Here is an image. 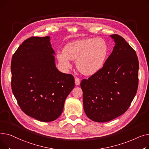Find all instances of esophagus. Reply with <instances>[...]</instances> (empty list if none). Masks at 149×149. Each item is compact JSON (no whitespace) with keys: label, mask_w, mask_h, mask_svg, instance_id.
I'll return each instance as SVG.
<instances>
[{"label":"esophagus","mask_w":149,"mask_h":149,"mask_svg":"<svg viewBox=\"0 0 149 149\" xmlns=\"http://www.w3.org/2000/svg\"><path fill=\"white\" fill-rule=\"evenodd\" d=\"M80 82H81V80L80 79H79L78 77L75 78V83L77 86H79L80 84Z\"/></svg>","instance_id":"1"}]
</instances>
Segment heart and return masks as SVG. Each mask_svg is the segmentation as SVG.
Here are the masks:
<instances>
[{
  "instance_id": "heart-1",
  "label": "heart",
  "mask_w": 149,
  "mask_h": 149,
  "mask_svg": "<svg viewBox=\"0 0 149 149\" xmlns=\"http://www.w3.org/2000/svg\"><path fill=\"white\" fill-rule=\"evenodd\" d=\"M107 52V45L103 38H86L66 45L63 52L57 54V58L66 67L69 66V60H76L78 70L90 76L102 68Z\"/></svg>"
}]
</instances>
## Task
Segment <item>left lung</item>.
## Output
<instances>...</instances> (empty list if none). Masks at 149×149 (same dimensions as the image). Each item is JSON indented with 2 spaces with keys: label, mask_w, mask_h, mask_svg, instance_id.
Here are the masks:
<instances>
[{
  "label": "left lung",
  "mask_w": 149,
  "mask_h": 149,
  "mask_svg": "<svg viewBox=\"0 0 149 149\" xmlns=\"http://www.w3.org/2000/svg\"><path fill=\"white\" fill-rule=\"evenodd\" d=\"M110 37L115 46L103 67L80 83L84 112L89 119L99 123L126 112L138 85L139 62L135 50L121 36Z\"/></svg>",
  "instance_id": "left-lung-1"
}]
</instances>
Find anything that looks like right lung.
Wrapping results in <instances>:
<instances>
[{"instance_id":"obj_1","label":"right lung","mask_w":149,"mask_h":149,"mask_svg":"<svg viewBox=\"0 0 149 149\" xmlns=\"http://www.w3.org/2000/svg\"><path fill=\"white\" fill-rule=\"evenodd\" d=\"M55 54L50 37H33L23 42L12 57L13 94L22 111L40 121L57 119L75 86L74 77L56 68Z\"/></svg>"}]
</instances>
